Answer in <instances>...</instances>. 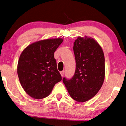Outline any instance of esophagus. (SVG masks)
Segmentation results:
<instances>
[{"instance_id": "34e87169", "label": "esophagus", "mask_w": 126, "mask_h": 126, "mask_svg": "<svg viewBox=\"0 0 126 126\" xmlns=\"http://www.w3.org/2000/svg\"><path fill=\"white\" fill-rule=\"evenodd\" d=\"M60 74H61V76L62 77H63V74H64V71H61V72H60Z\"/></svg>"}]
</instances>
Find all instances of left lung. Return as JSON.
Instances as JSON below:
<instances>
[{
  "label": "left lung",
  "mask_w": 126,
  "mask_h": 126,
  "mask_svg": "<svg viewBox=\"0 0 126 126\" xmlns=\"http://www.w3.org/2000/svg\"><path fill=\"white\" fill-rule=\"evenodd\" d=\"M76 68L74 76L63 81L75 101L86 102L97 94L105 77V56L97 41L90 37L78 36L74 42Z\"/></svg>",
  "instance_id": "obj_1"
}]
</instances>
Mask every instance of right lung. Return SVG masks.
Instances as JSON below:
<instances>
[{"label":"right lung","mask_w":126,"mask_h":126,"mask_svg":"<svg viewBox=\"0 0 126 126\" xmlns=\"http://www.w3.org/2000/svg\"><path fill=\"white\" fill-rule=\"evenodd\" d=\"M63 41L62 38L36 41L20 56L17 67L20 82L25 93L34 99L48 96L56 83L61 81L54 53Z\"/></svg>","instance_id":"add662e5"}]
</instances>
